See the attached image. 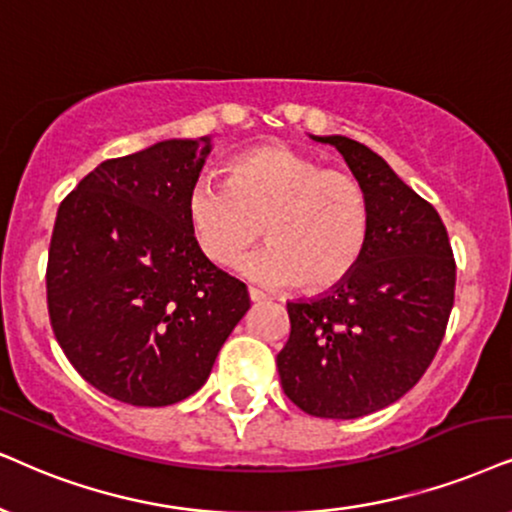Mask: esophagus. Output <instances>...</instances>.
<instances>
[{"mask_svg": "<svg viewBox=\"0 0 512 512\" xmlns=\"http://www.w3.org/2000/svg\"><path fill=\"white\" fill-rule=\"evenodd\" d=\"M248 295H250L252 302H264V300H269L267 293H262V290H257V288H250Z\"/></svg>", "mask_w": 512, "mask_h": 512, "instance_id": "obj_1", "label": "esophagus"}]
</instances>
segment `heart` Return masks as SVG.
Instances as JSON below:
<instances>
[{
  "instance_id": "obj_1",
  "label": "heart",
  "mask_w": 512,
  "mask_h": 512,
  "mask_svg": "<svg viewBox=\"0 0 512 512\" xmlns=\"http://www.w3.org/2000/svg\"><path fill=\"white\" fill-rule=\"evenodd\" d=\"M186 212L200 252L217 267H234L267 234L271 245L241 264L262 286H338L371 236L361 181L290 146L252 148L229 165L226 181H196Z\"/></svg>"
}]
</instances>
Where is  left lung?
Instances as JSON below:
<instances>
[{"label": "left lung", "mask_w": 512, "mask_h": 512, "mask_svg": "<svg viewBox=\"0 0 512 512\" xmlns=\"http://www.w3.org/2000/svg\"><path fill=\"white\" fill-rule=\"evenodd\" d=\"M338 148L371 200V236L345 281L314 300L288 302L290 338L276 366L304 413L349 420L385 409L423 378L442 345L456 262L437 210L359 141Z\"/></svg>", "instance_id": "1"}]
</instances>
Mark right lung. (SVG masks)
<instances>
[{"label":"right lung","mask_w":512,"mask_h":512,"mask_svg":"<svg viewBox=\"0 0 512 512\" xmlns=\"http://www.w3.org/2000/svg\"><path fill=\"white\" fill-rule=\"evenodd\" d=\"M210 148V137L167 139L103 160L58 208L51 328L75 371L125 404L191 397L250 309L245 283L191 234L186 200Z\"/></svg>","instance_id":"obj_1"}]
</instances>
